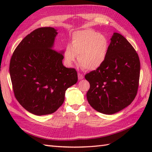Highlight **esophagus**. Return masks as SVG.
<instances>
[{
	"label": "esophagus",
	"instance_id": "esophagus-1",
	"mask_svg": "<svg viewBox=\"0 0 152 152\" xmlns=\"http://www.w3.org/2000/svg\"><path fill=\"white\" fill-rule=\"evenodd\" d=\"M78 79L79 80H82V79H83V78H84V76H83V75L82 74L78 73Z\"/></svg>",
	"mask_w": 152,
	"mask_h": 152
}]
</instances>
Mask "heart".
Returning <instances> with one entry per match:
<instances>
[{
	"label": "heart",
	"mask_w": 152,
	"mask_h": 152,
	"mask_svg": "<svg viewBox=\"0 0 152 152\" xmlns=\"http://www.w3.org/2000/svg\"><path fill=\"white\" fill-rule=\"evenodd\" d=\"M109 50V42L104 34L93 29L75 31L71 37L70 46L64 51V58L68 65H72L78 56V62L83 69H97L104 63Z\"/></svg>",
	"instance_id": "b5f03b06"
}]
</instances>
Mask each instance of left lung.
Instances as JSON below:
<instances>
[{
    "label": "left lung",
    "mask_w": 152,
    "mask_h": 152,
    "mask_svg": "<svg viewBox=\"0 0 152 152\" xmlns=\"http://www.w3.org/2000/svg\"><path fill=\"white\" fill-rule=\"evenodd\" d=\"M110 40L104 63L85 76L90 83L87 93L89 104L108 115L121 111L133 101L140 70L138 54L124 37L114 33Z\"/></svg>",
    "instance_id": "obj_1"
}]
</instances>
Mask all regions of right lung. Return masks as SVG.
Segmentation results:
<instances>
[{
    "mask_svg": "<svg viewBox=\"0 0 152 152\" xmlns=\"http://www.w3.org/2000/svg\"><path fill=\"white\" fill-rule=\"evenodd\" d=\"M57 31L42 27L32 32L15 48L10 63L16 99L37 115L56 112L63 104L66 90L78 82L76 70L63 64L64 51L53 50Z\"/></svg>",
    "mask_w": 152,
    "mask_h": 152,
    "instance_id": "obj_1",
    "label": "right lung"
}]
</instances>
